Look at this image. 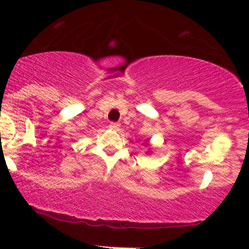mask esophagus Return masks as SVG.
Here are the masks:
<instances>
[{
	"instance_id": "34e87169",
	"label": "esophagus",
	"mask_w": 249,
	"mask_h": 249,
	"mask_svg": "<svg viewBox=\"0 0 249 249\" xmlns=\"http://www.w3.org/2000/svg\"><path fill=\"white\" fill-rule=\"evenodd\" d=\"M108 126H110V128L111 130H119V127H121V125H119V123H116V122H111L110 123V125H108Z\"/></svg>"
}]
</instances>
